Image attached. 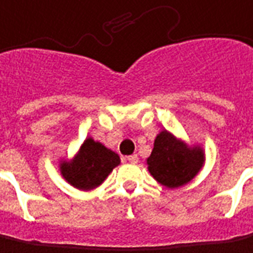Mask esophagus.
I'll return each instance as SVG.
<instances>
[{
  "mask_svg": "<svg viewBox=\"0 0 253 253\" xmlns=\"http://www.w3.org/2000/svg\"><path fill=\"white\" fill-rule=\"evenodd\" d=\"M126 160L128 162V163L137 164L138 163V156H137V155H130V156L126 157Z\"/></svg>",
  "mask_w": 253,
  "mask_h": 253,
  "instance_id": "obj_1",
  "label": "esophagus"
}]
</instances>
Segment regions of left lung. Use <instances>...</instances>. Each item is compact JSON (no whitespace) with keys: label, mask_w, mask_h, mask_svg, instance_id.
I'll use <instances>...</instances> for the list:
<instances>
[{"label":"left lung","mask_w":253,"mask_h":253,"mask_svg":"<svg viewBox=\"0 0 253 253\" xmlns=\"http://www.w3.org/2000/svg\"><path fill=\"white\" fill-rule=\"evenodd\" d=\"M206 155L199 145L190 146L163 130L157 134L151 156L146 159L151 175L169 189L181 188L193 179L203 169Z\"/></svg>","instance_id":"left-lung-1"}]
</instances>
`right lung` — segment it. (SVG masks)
<instances>
[{
	"mask_svg": "<svg viewBox=\"0 0 253 253\" xmlns=\"http://www.w3.org/2000/svg\"><path fill=\"white\" fill-rule=\"evenodd\" d=\"M119 164L121 157L118 153L89 137L81 145L72 160L60 162V172L74 188L93 190L100 186Z\"/></svg>",
	"mask_w": 253,
	"mask_h": 253,
	"instance_id": "add662e5",
	"label": "right lung"
}]
</instances>
